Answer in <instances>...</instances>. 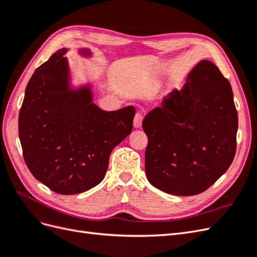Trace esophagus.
<instances>
[{
    "label": "esophagus",
    "mask_w": 257,
    "mask_h": 257,
    "mask_svg": "<svg viewBox=\"0 0 257 257\" xmlns=\"http://www.w3.org/2000/svg\"><path fill=\"white\" fill-rule=\"evenodd\" d=\"M143 119L144 116L142 113H136L135 116H134V127L135 128H139L142 127V124H143Z\"/></svg>",
    "instance_id": "1"
}]
</instances>
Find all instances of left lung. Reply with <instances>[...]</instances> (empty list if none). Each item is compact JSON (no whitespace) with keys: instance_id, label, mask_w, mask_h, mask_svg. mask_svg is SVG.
I'll list each match as a JSON object with an SVG mask.
<instances>
[{"instance_id":"8db88e82","label":"left lung","mask_w":257,"mask_h":257,"mask_svg":"<svg viewBox=\"0 0 257 257\" xmlns=\"http://www.w3.org/2000/svg\"><path fill=\"white\" fill-rule=\"evenodd\" d=\"M146 175L163 192L192 196L206 191L236 153L238 114L229 81L212 62L192 69L181 90L146 115Z\"/></svg>"}]
</instances>
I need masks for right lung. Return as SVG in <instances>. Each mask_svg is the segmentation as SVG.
Returning <instances> with one entry per match:
<instances>
[{
    "instance_id": "obj_1",
    "label": "right lung",
    "mask_w": 257,
    "mask_h": 257,
    "mask_svg": "<svg viewBox=\"0 0 257 257\" xmlns=\"http://www.w3.org/2000/svg\"><path fill=\"white\" fill-rule=\"evenodd\" d=\"M59 49L38 67L26 88L19 113L23 158L38 181L74 195L103 181L113 148L133 130L135 108L105 111L93 103L92 83L74 87L71 67ZM90 58L88 48L78 49Z\"/></svg>"
}]
</instances>
